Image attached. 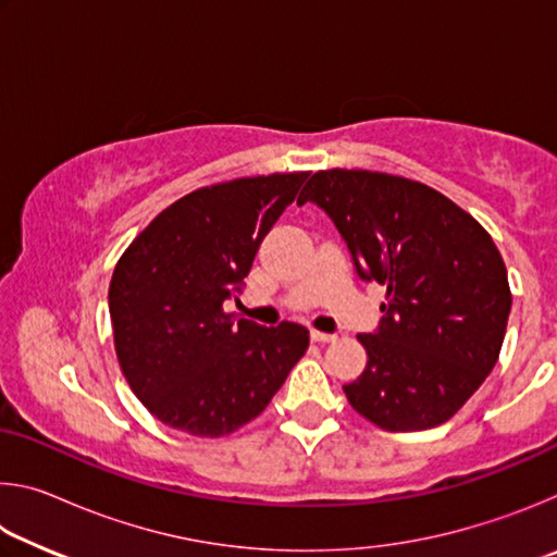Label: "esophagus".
Returning <instances> with one entry per match:
<instances>
[{"mask_svg": "<svg viewBox=\"0 0 557 557\" xmlns=\"http://www.w3.org/2000/svg\"><path fill=\"white\" fill-rule=\"evenodd\" d=\"M312 342H317V344H329V342H334L336 338V334H326V332H317V329H312Z\"/></svg>", "mask_w": 557, "mask_h": 557, "instance_id": "esophagus-1", "label": "esophagus"}]
</instances>
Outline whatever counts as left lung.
<instances>
[{"mask_svg":"<svg viewBox=\"0 0 557 557\" xmlns=\"http://www.w3.org/2000/svg\"><path fill=\"white\" fill-rule=\"evenodd\" d=\"M324 209L361 280L385 287L383 319L363 344L351 408L388 432L447 422L498 361L511 289L479 221L435 188L366 169H326L297 203Z\"/></svg>","mask_w":557,"mask_h":557,"instance_id":"8db88e82","label":"left lung"}]
</instances>
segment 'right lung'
Returning a JSON list of instances; mask_svg holds the SVG:
<instances>
[{
    "label": "right lung",
    "instance_id": "obj_1",
    "mask_svg": "<svg viewBox=\"0 0 557 557\" xmlns=\"http://www.w3.org/2000/svg\"><path fill=\"white\" fill-rule=\"evenodd\" d=\"M307 176L196 188L122 252L108 292L117 361L164 425L194 437L231 435L268 408L305 356V326L235 319L223 301L238 299L262 238Z\"/></svg>",
    "mask_w": 557,
    "mask_h": 557
}]
</instances>
